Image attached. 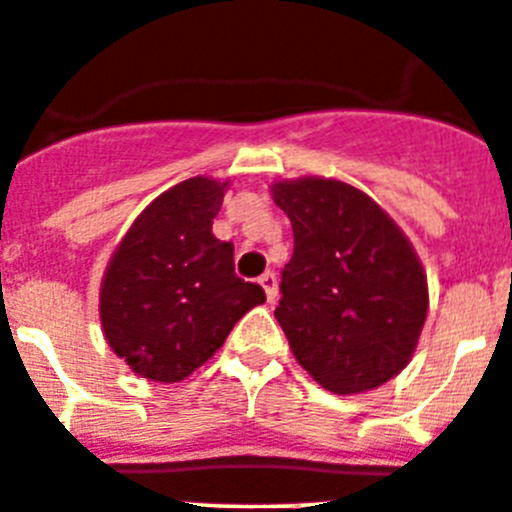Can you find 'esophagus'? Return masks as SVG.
Instances as JSON below:
<instances>
[{
    "label": "esophagus",
    "mask_w": 512,
    "mask_h": 512,
    "mask_svg": "<svg viewBox=\"0 0 512 512\" xmlns=\"http://www.w3.org/2000/svg\"><path fill=\"white\" fill-rule=\"evenodd\" d=\"M259 284L264 286L266 299H269V301H274L276 296H279V284H276V274H274V271H266V274H261L259 276Z\"/></svg>",
    "instance_id": "obj_1"
}]
</instances>
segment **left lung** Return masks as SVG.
I'll use <instances>...</instances> for the list:
<instances>
[{"label":"left lung","mask_w":512,"mask_h":512,"mask_svg":"<svg viewBox=\"0 0 512 512\" xmlns=\"http://www.w3.org/2000/svg\"><path fill=\"white\" fill-rule=\"evenodd\" d=\"M274 201L294 228L274 316L296 362L334 394L389 382L410 362L427 316V279L412 243L342 180H284Z\"/></svg>","instance_id":"obj_1"}]
</instances>
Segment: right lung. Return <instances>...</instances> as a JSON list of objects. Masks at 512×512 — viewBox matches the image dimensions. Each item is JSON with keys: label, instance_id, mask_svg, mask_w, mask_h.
<instances>
[{"label": "right lung", "instance_id": "add662e5", "mask_svg": "<svg viewBox=\"0 0 512 512\" xmlns=\"http://www.w3.org/2000/svg\"><path fill=\"white\" fill-rule=\"evenodd\" d=\"M226 186L198 175L165 191L135 218L107 264L102 329L140 377L186 379L248 309L266 301L259 284L233 271V243L211 231Z\"/></svg>", "mask_w": 512, "mask_h": 512}]
</instances>
